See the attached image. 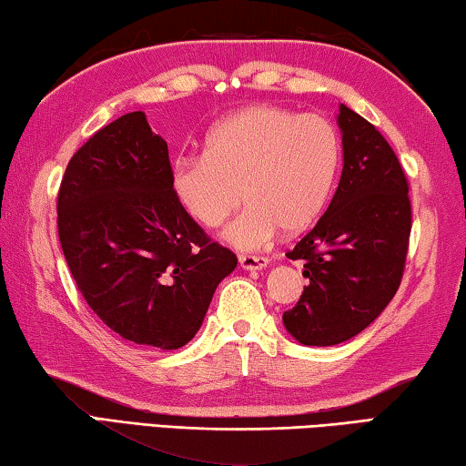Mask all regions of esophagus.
<instances>
[{"instance_id": "esophagus-1", "label": "esophagus", "mask_w": 466, "mask_h": 466, "mask_svg": "<svg viewBox=\"0 0 466 466\" xmlns=\"http://www.w3.org/2000/svg\"><path fill=\"white\" fill-rule=\"evenodd\" d=\"M268 258L264 256H239V266L243 270H262L268 266Z\"/></svg>"}]
</instances>
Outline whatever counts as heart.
I'll use <instances>...</instances> for the list:
<instances>
[{
	"mask_svg": "<svg viewBox=\"0 0 466 466\" xmlns=\"http://www.w3.org/2000/svg\"><path fill=\"white\" fill-rule=\"evenodd\" d=\"M340 138L322 116H297L285 106L249 105L217 121L204 155L175 158L171 189L183 212L215 228L238 208L225 241L258 249L280 228L301 233L322 215L337 183Z\"/></svg>",
	"mask_w": 466,
	"mask_h": 466,
	"instance_id": "obj_1",
	"label": "heart"
}]
</instances>
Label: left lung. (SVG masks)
Returning a JSON list of instances; mask_svg holds the SVG:
<instances>
[{"instance_id":"obj_1","label":"left lung","mask_w":466,"mask_h":466,"mask_svg":"<svg viewBox=\"0 0 466 466\" xmlns=\"http://www.w3.org/2000/svg\"><path fill=\"white\" fill-rule=\"evenodd\" d=\"M342 173L330 206L289 251L303 260L301 299L283 314L291 337L308 347L353 339L376 319L400 285L410 235L405 171L368 119L339 106Z\"/></svg>"}]
</instances>
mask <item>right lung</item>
<instances>
[{
	"label": "right lung",
	"mask_w": 466,
	"mask_h": 466,
	"mask_svg": "<svg viewBox=\"0 0 466 466\" xmlns=\"http://www.w3.org/2000/svg\"><path fill=\"white\" fill-rule=\"evenodd\" d=\"M57 228L90 309L121 339L161 350L196 337L238 266L175 200L167 142L142 111L98 129L72 157Z\"/></svg>",
	"instance_id": "1"
}]
</instances>
